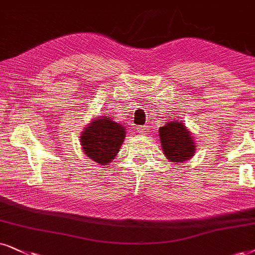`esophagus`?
<instances>
[{
	"label": "esophagus",
	"mask_w": 255,
	"mask_h": 255,
	"mask_svg": "<svg viewBox=\"0 0 255 255\" xmlns=\"http://www.w3.org/2000/svg\"><path fill=\"white\" fill-rule=\"evenodd\" d=\"M136 129L140 134H146L148 131V127H147V126H141V127H137Z\"/></svg>",
	"instance_id": "obj_1"
}]
</instances>
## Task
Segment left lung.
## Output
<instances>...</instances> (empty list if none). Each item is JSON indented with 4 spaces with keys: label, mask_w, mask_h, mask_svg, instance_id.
Masks as SVG:
<instances>
[{
    "label": "left lung",
    "mask_w": 255,
    "mask_h": 255,
    "mask_svg": "<svg viewBox=\"0 0 255 255\" xmlns=\"http://www.w3.org/2000/svg\"><path fill=\"white\" fill-rule=\"evenodd\" d=\"M159 136L162 153L170 162L182 163L195 155L196 142L182 121L166 122L159 128Z\"/></svg>",
    "instance_id": "left-lung-1"
}]
</instances>
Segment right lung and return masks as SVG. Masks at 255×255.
<instances>
[{"instance_id":"right-lung-1","label":"right lung","mask_w":255,"mask_h":255,"mask_svg":"<svg viewBox=\"0 0 255 255\" xmlns=\"http://www.w3.org/2000/svg\"><path fill=\"white\" fill-rule=\"evenodd\" d=\"M125 137L124 126L112 118L99 115L83 128L80 142L82 150L90 160L106 166L118 155Z\"/></svg>"}]
</instances>
